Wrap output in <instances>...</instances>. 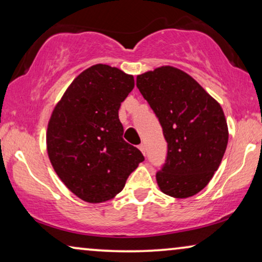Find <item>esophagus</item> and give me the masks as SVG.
Instances as JSON below:
<instances>
[{
    "label": "esophagus",
    "mask_w": 262,
    "mask_h": 262,
    "mask_svg": "<svg viewBox=\"0 0 262 262\" xmlns=\"http://www.w3.org/2000/svg\"><path fill=\"white\" fill-rule=\"evenodd\" d=\"M138 148H139V150H141V151L143 152V155H145V145L143 144V143H142V144L138 145Z\"/></svg>",
    "instance_id": "esophagus-1"
}]
</instances>
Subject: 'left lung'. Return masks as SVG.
I'll return each mask as SVG.
<instances>
[{"instance_id":"obj_1","label":"left lung","mask_w":262,"mask_h":262,"mask_svg":"<svg viewBox=\"0 0 262 262\" xmlns=\"http://www.w3.org/2000/svg\"><path fill=\"white\" fill-rule=\"evenodd\" d=\"M137 88L156 114L167 157L156 173L161 191L188 198L212 179L228 144V125L216 100L184 71L161 67L138 75Z\"/></svg>"}]
</instances>
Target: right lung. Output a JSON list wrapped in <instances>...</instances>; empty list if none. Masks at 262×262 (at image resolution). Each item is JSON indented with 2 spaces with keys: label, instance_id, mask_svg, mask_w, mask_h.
Returning a JSON list of instances; mask_svg holds the SVG:
<instances>
[{
  "label": "right lung",
  "instance_id": "obj_1",
  "mask_svg": "<svg viewBox=\"0 0 262 262\" xmlns=\"http://www.w3.org/2000/svg\"><path fill=\"white\" fill-rule=\"evenodd\" d=\"M135 87L132 75L96 64L73 81L53 110L46 143L53 169L78 198L112 199L144 161L124 141L118 111Z\"/></svg>",
  "mask_w": 262,
  "mask_h": 262
}]
</instances>
